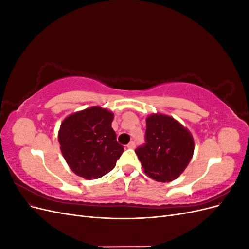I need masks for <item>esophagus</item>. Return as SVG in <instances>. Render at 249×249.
<instances>
[{
  "mask_svg": "<svg viewBox=\"0 0 249 249\" xmlns=\"http://www.w3.org/2000/svg\"><path fill=\"white\" fill-rule=\"evenodd\" d=\"M135 146H136V143H135V141H131V142L129 143V144L126 145L127 148H134Z\"/></svg>",
  "mask_w": 249,
  "mask_h": 249,
  "instance_id": "obj_1",
  "label": "esophagus"
}]
</instances>
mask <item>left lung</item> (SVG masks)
Wrapping results in <instances>:
<instances>
[{
  "instance_id": "obj_1",
  "label": "left lung",
  "mask_w": 249,
  "mask_h": 249,
  "mask_svg": "<svg viewBox=\"0 0 249 249\" xmlns=\"http://www.w3.org/2000/svg\"><path fill=\"white\" fill-rule=\"evenodd\" d=\"M144 139V144L138 146L135 152L144 172L158 182L176 179L193 156L192 135L170 116H148Z\"/></svg>"
}]
</instances>
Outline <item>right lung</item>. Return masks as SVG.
<instances>
[{
  "mask_svg": "<svg viewBox=\"0 0 249 249\" xmlns=\"http://www.w3.org/2000/svg\"><path fill=\"white\" fill-rule=\"evenodd\" d=\"M113 117L107 109L91 107L63 120L58 135L60 148L77 176L99 178L115 167L124 146L111 126Z\"/></svg>",
  "mask_w": 249,
  "mask_h": 249,
  "instance_id": "add662e5",
  "label": "right lung"
}]
</instances>
